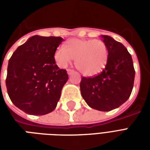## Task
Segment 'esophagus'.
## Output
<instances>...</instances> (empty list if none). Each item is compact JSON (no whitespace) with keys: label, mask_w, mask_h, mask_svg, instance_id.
Here are the masks:
<instances>
[{"label":"esophagus","mask_w":150,"mask_h":150,"mask_svg":"<svg viewBox=\"0 0 150 150\" xmlns=\"http://www.w3.org/2000/svg\"><path fill=\"white\" fill-rule=\"evenodd\" d=\"M74 72L75 71H74L73 70H71V69H68V70H67V74H68L69 75H71V74H73Z\"/></svg>","instance_id":"34e87169"}]
</instances>
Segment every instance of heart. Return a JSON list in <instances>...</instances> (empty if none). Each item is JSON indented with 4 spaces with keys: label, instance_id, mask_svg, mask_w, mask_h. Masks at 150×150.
<instances>
[{
    "label": "heart",
    "instance_id": "1",
    "mask_svg": "<svg viewBox=\"0 0 150 150\" xmlns=\"http://www.w3.org/2000/svg\"><path fill=\"white\" fill-rule=\"evenodd\" d=\"M107 46L101 40L72 38L64 46H59L54 59L61 67H67L75 59L76 68L86 76L100 73L108 62Z\"/></svg>",
    "mask_w": 150,
    "mask_h": 150
}]
</instances>
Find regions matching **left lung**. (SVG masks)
I'll return each mask as SVG.
<instances>
[{"instance_id":"obj_1","label":"left lung","mask_w":150,"mask_h":150,"mask_svg":"<svg viewBox=\"0 0 150 150\" xmlns=\"http://www.w3.org/2000/svg\"><path fill=\"white\" fill-rule=\"evenodd\" d=\"M101 38L108 48L107 64L96 76L83 77L80 91L89 107L108 112L119 108L129 98L135 70L132 56L122 43L108 35Z\"/></svg>"}]
</instances>
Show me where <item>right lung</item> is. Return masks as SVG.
I'll return each mask as SVG.
<instances>
[{
    "label": "right lung",
    "instance_id": "1",
    "mask_svg": "<svg viewBox=\"0 0 150 150\" xmlns=\"http://www.w3.org/2000/svg\"><path fill=\"white\" fill-rule=\"evenodd\" d=\"M62 41L60 37L34 35L18 46L9 59L7 91L13 104L24 112L42 116L57 106L68 79L67 71L59 69L54 59Z\"/></svg>",
    "mask_w": 150,
    "mask_h": 150
}]
</instances>
